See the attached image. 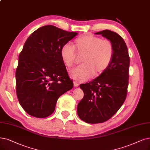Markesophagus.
<instances>
[{"mask_svg": "<svg viewBox=\"0 0 150 150\" xmlns=\"http://www.w3.org/2000/svg\"><path fill=\"white\" fill-rule=\"evenodd\" d=\"M79 86V84L77 82H76V81L74 82V87H78Z\"/></svg>", "mask_w": 150, "mask_h": 150, "instance_id": "34e87169", "label": "esophagus"}]
</instances>
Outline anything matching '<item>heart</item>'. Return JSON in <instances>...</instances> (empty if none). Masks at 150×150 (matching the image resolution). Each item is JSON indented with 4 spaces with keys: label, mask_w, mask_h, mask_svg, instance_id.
<instances>
[{
    "label": "heart",
    "mask_w": 150,
    "mask_h": 150,
    "mask_svg": "<svg viewBox=\"0 0 150 150\" xmlns=\"http://www.w3.org/2000/svg\"><path fill=\"white\" fill-rule=\"evenodd\" d=\"M84 54L82 64L70 72L71 78L79 82L88 79L93 75L98 76L108 68L114 53L112 42L101 39L92 34L86 33L74 40L73 46L68 43L60 49V57L66 67L71 68L76 62V52Z\"/></svg>",
    "instance_id": "obj_1"
}]
</instances>
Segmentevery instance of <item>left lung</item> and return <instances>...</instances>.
Listing matches in <instances>:
<instances>
[{"label": "left lung", "instance_id": "left-lung-1", "mask_svg": "<svg viewBox=\"0 0 150 150\" xmlns=\"http://www.w3.org/2000/svg\"><path fill=\"white\" fill-rule=\"evenodd\" d=\"M95 34L112 42L114 53L102 74L80 85L83 97L77 105V115L81 120L91 124L104 122L115 115L126 98L129 78L130 57L122 38L107 29Z\"/></svg>", "mask_w": 150, "mask_h": 150}]
</instances>
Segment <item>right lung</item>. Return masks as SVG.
<instances>
[{
  "instance_id": "1",
  "label": "right lung",
  "mask_w": 150,
  "mask_h": 150,
  "mask_svg": "<svg viewBox=\"0 0 150 150\" xmlns=\"http://www.w3.org/2000/svg\"><path fill=\"white\" fill-rule=\"evenodd\" d=\"M77 34L47 25L35 30L25 42L16 70V90L20 105L29 115L50 116L58 98L73 87L60 49Z\"/></svg>"
}]
</instances>
